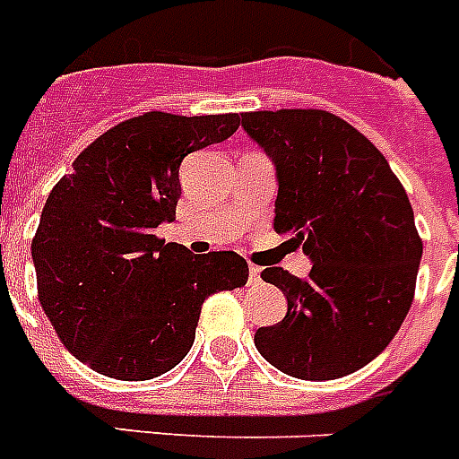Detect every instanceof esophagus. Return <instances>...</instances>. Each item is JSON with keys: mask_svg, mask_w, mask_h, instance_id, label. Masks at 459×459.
<instances>
[{"mask_svg": "<svg viewBox=\"0 0 459 459\" xmlns=\"http://www.w3.org/2000/svg\"><path fill=\"white\" fill-rule=\"evenodd\" d=\"M262 282V266H249V285H259Z\"/></svg>", "mask_w": 459, "mask_h": 459, "instance_id": "1", "label": "esophagus"}]
</instances>
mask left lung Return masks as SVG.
I'll list each match as a JSON object with an SVG mask.
<instances>
[{"mask_svg":"<svg viewBox=\"0 0 459 459\" xmlns=\"http://www.w3.org/2000/svg\"><path fill=\"white\" fill-rule=\"evenodd\" d=\"M242 129L275 165L273 229L311 259L308 278L264 268L288 314L256 351L290 377L337 379L377 359L415 297L422 240L403 186L363 134L327 110H256Z\"/></svg>","mask_w":459,"mask_h":459,"instance_id":"obj_1","label":"left lung"}]
</instances>
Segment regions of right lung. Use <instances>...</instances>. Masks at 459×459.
<instances>
[{
	"mask_svg": "<svg viewBox=\"0 0 459 459\" xmlns=\"http://www.w3.org/2000/svg\"><path fill=\"white\" fill-rule=\"evenodd\" d=\"M238 126L236 113L139 115L100 134L48 193L32 240L37 294L91 370L125 382L165 375L191 351L203 301L247 282L236 252L193 256L155 236L177 217L186 155Z\"/></svg>",
	"mask_w": 459,
	"mask_h": 459,
	"instance_id": "add662e5",
	"label": "right lung"
}]
</instances>
